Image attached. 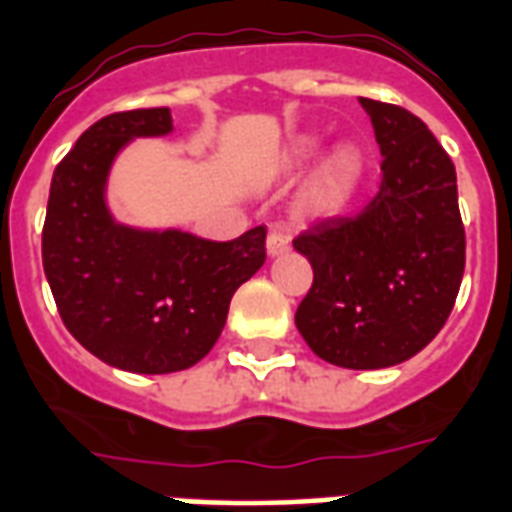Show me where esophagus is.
I'll return each mask as SVG.
<instances>
[{"label": "esophagus", "mask_w": 512, "mask_h": 512, "mask_svg": "<svg viewBox=\"0 0 512 512\" xmlns=\"http://www.w3.org/2000/svg\"><path fill=\"white\" fill-rule=\"evenodd\" d=\"M265 247H268V255H282L290 249V236H284L282 230H271L268 233V241H265Z\"/></svg>", "instance_id": "obj_1"}]
</instances>
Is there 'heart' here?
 <instances>
[{
    "label": "heart",
    "instance_id": "obj_1",
    "mask_svg": "<svg viewBox=\"0 0 512 512\" xmlns=\"http://www.w3.org/2000/svg\"><path fill=\"white\" fill-rule=\"evenodd\" d=\"M319 150V142L314 136H300L295 139L287 152V163L290 166H306ZM365 174V161H362V152L351 144H343L335 152H330L314 179L308 182L306 195H303V204L311 214L317 217H333V214L343 212L349 204L357 187Z\"/></svg>",
    "mask_w": 512,
    "mask_h": 512
}]
</instances>
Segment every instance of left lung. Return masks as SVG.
I'll use <instances>...</instances> for the list:
<instances>
[{"mask_svg":"<svg viewBox=\"0 0 512 512\" xmlns=\"http://www.w3.org/2000/svg\"><path fill=\"white\" fill-rule=\"evenodd\" d=\"M381 147V185L362 212L325 217L292 239L314 268L295 311L311 351L338 368L376 370L419 354L459 295L464 225L456 171L419 117L360 99Z\"/></svg>","mask_w":512,"mask_h":512,"instance_id":"1","label":"left lung"}]
</instances>
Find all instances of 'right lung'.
<instances>
[{
	"label": "right lung",
	"instance_id": "obj_1",
	"mask_svg": "<svg viewBox=\"0 0 512 512\" xmlns=\"http://www.w3.org/2000/svg\"><path fill=\"white\" fill-rule=\"evenodd\" d=\"M169 131V107L93 123L53 171L42 228V265L66 330L101 362L147 376L204 360L233 292L265 263L263 225L233 241H206L112 222L104 182L117 150L134 136Z\"/></svg>",
	"mask_w": 512,
	"mask_h": 512
}]
</instances>
